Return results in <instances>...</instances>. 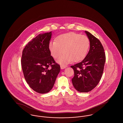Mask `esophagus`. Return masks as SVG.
<instances>
[{
    "mask_svg": "<svg viewBox=\"0 0 123 123\" xmlns=\"http://www.w3.org/2000/svg\"><path fill=\"white\" fill-rule=\"evenodd\" d=\"M67 66H65V65H60V68L61 69H64V68H65Z\"/></svg>",
    "mask_w": 123,
    "mask_h": 123,
    "instance_id": "obj_1",
    "label": "esophagus"
}]
</instances>
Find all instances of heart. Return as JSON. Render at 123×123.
I'll return each instance as SVG.
<instances>
[{
	"label": "heart",
	"mask_w": 123,
	"mask_h": 123,
	"mask_svg": "<svg viewBox=\"0 0 123 123\" xmlns=\"http://www.w3.org/2000/svg\"><path fill=\"white\" fill-rule=\"evenodd\" d=\"M90 40L87 36L74 32L59 35L56 41L49 43V49L54 59H58L59 63L66 64L77 62L84 59L90 47Z\"/></svg>",
	"instance_id": "heart-1"
}]
</instances>
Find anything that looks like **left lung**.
<instances>
[{
	"label": "left lung",
	"instance_id": "1",
	"mask_svg": "<svg viewBox=\"0 0 123 123\" xmlns=\"http://www.w3.org/2000/svg\"><path fill=\"white\" fill-rule=\"evenodd\" d=\"M85 32L90 40L89 51L82 61L70 66L74 71L73 85L82 93L91 91L99 83L105 61V53L101 42L88 31Z\"/></svg>",
	"mask_w": 123,
	"mask_h": 123
}]
</instances>
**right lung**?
<instances>
[{
	"instance_id": "right-lung-1",
	"label": "right lung",
	"mask_w": 123,
	"mask_h": 123,
	"mask_svg": "<svg viewBox=\"0 0 123 123\" xmlns=\"http://www.w3.org/2000/svg\"><path fill=\"white\" fill-rule=\"evenodd\" d=\"M52 32L37 35L25 46L21 65L24 78L29 87L40 94L53 88L60 70L49 49Z\"/></svg>"
}]
</instances>
